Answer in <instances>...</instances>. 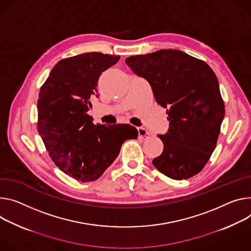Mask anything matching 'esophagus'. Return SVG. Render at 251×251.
<instances>
[{
  "mask_svg": "<svg viewBox=\"0 0 251 251\" xmlns=\"http://www.w3.org/2000/svg\"><path fill=\"white\" fill-rule=\"evenodd\" d=\"M137 130H138L139 137H140L141 139L145 140V139H148V138H149V132H148L145 128H143V127H138Z\"/></svg>",
  "mask_w": 251,
  "mask_h": 251,
  "instance_id": "esophagus-1",
  "label": "esophagus"
}]
</instances>
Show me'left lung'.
Segmentation results:
<instances>
[{
    "instance_id": "obj_1",
    "label": "left lung",
    "mask_w": 251,
    "mask_h": 251,
    "mask_svg": "<svg viewBox=\"0 0 251 251\" xmlns=\"http://www.w3.org/2000/svg\"><path fill=\"white\" fill-rule=\"evenodd\" d=\"M125 62L149 82L156 102L168 114V132L158 135L163 152L153 165L175 180L196 175L216 147L225 114L216 75L204 61L173 49L131 56Z\"/></svg>"
}]
</instances>
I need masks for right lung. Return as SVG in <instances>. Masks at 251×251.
<instances>
[{
	"label": "right lung",
	"mask_w": 251,
	"mask_h": 251,
	"mask_svg": "<svg viewBox=\"0 0 251 251\" xmlns=\"http://www.w3.org/2000/svg\"><path fill=\"white\" fill-rule=\"evenodd\" d=\"M120 56L91 52L59 61L40 89L38 132L49 156L78 181L98 179L138 131L129 124L95 125L87 114L102 72Z\"/></svg>",
	"instance_id": "1"
}]
</instances>
